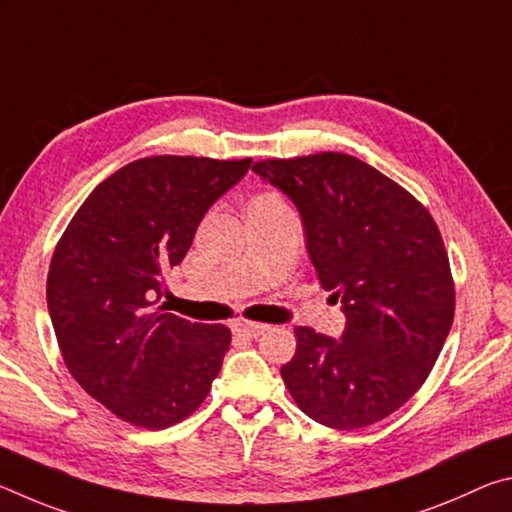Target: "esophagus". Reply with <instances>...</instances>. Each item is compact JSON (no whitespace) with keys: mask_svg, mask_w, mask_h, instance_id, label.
<instances>
[{"mask_svg":"<svg viewBox=\"0 0 512 512\" xmlns=\"http://www.w3.org/2000/svg\"><path fill=\"white\" fill-rule=\"evenodd\" d=\"M235 329H237L239 334L250 336V339H257V336H262L266 332L268 325H264V323H248V320H239V323H235Z\"/></svg>","mask_w":512,"mask_h":512,"instance_id":"esophagus-1","label":"esophagus"}]
</instances>
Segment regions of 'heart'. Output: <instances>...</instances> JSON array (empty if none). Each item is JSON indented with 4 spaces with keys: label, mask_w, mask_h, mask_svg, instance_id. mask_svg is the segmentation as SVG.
<instances>
[{
    "label": "heart",
    "mask_w": 512,
    "mask_h": 512,
    "mask_svg": "<svg viewBox=\"0 0 512 512\" xmlns=\"http://www.w3.org/2000/svg\"><path fill=\"white\" fill-rule=\"evenodd\" d=\"M262 196H264V194H262Z\"/></svg>",
    "instance_id": "1"
}]
</instances>
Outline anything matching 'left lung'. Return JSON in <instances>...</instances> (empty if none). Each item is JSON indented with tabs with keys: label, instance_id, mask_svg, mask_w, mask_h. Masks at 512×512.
Segmentation results:
<instances>
[{
	"label": "left lung",
	"instance_id": "1",
	"mask_svg": "<svg viewBox=\"0 0 512 512\" xmlns=\"http://www.w3.org/2000/svg\"><path fill=\"white\" fill-rule=\"evenodd\" d=\"M298 207L323 289L341 300V339L296 327L282 379L302 413L361 429L400 409L429 377L454 320L447 250L427 207L345 153L253 164Z\"/></svg>",
	"mask_w": 512,
	"mask_h": 512
}]
</instances>
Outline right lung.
Wrapping results in <instances>:
<instances>
[{
	"label": "right lung",
	"mask_w": 512,
	"mask_h": 512,
	"mask_svg": "<svg viewBox=\"0 0 512 512\" xmlns=\"http://www.w3.org/2000/svg\"><path fill=\"white\" fill-rule=\"evenodd\" d=\"M250 162L135 160L85 198L58 241L47 307L65 366L124 422L171 427L203 404L219 375L230 329L153 305L162 275L183 262L205 212Z\"/></svg>",
	"instance_id": "right-lung-1"
}]
</instances>
